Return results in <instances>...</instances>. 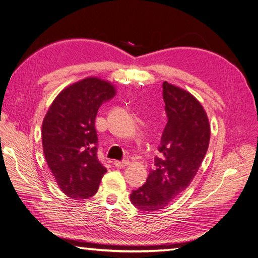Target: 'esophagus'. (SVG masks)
I'll list each match as a JSON object with an SVG mask.
<instances>
[{"label":"esophagus","instance_id":"34e87169","mask_svg":"<svg viewBox=\"0 0 258 258\" xmlns=\"http://www.w3.org/2000/svg\"><path fill=\"white\" fill-rule=\"evenodd\" d=\"M128 165V161L127 160H115L114 161V166L115 167H117V168H123V167H125V166H127Z\"/></svg>","mask_w":258,"mask_h":258}]
</instances>
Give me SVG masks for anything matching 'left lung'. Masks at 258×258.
Instances as JSON below:
<instances>
[{"label": "left lung", "mask_w": 258, "mask_h": 258, "mask_svg": "<svg viewBox=\"0 0 258 258\" xmlns=\"http://www.w3.org/2000/svg\"><path fill=\"white\" fill-rule=\"evenodd\" d=\"M167 124L155 158L156 168L130 196L142 211L165 209L194 180L210 142V124L200 102L184 90L163 83Z\"/></svg>", "instance_id": "left-lung-1"}]
</instances>
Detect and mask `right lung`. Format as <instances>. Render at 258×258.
Here are the masks:
<instances>
[{
  "label": "right lung",
  "mask_w": 258,
  "mask_h": 258,
  "mask_svg": "<svg viewBox=\"0 0 258 258\" xmlns=\"http://www.w3.org/2000/svg\"><path fill=\"white\" fill-rule=\"evenodd\" d=\"M115 95L110 82L86 78L57 95L44 118L41 141L48 167L64 195L93 197L106 168L98 158L94 121L99 107Z\"/></svg>",
  "instance_id": "add662e5"
}]
</instances>
